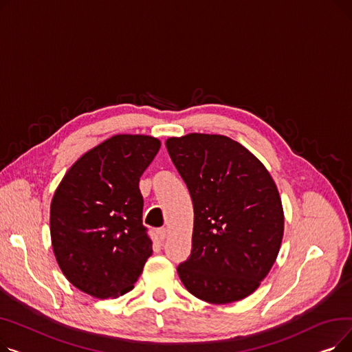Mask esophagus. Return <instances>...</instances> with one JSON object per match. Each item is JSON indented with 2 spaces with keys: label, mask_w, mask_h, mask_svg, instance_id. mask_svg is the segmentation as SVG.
I'll list each match as a JSON object with an SVG mask.
<instances>
[{
  "label": "esophagus",
  "mask_w": 352,
  "mask_h": 352,
  "mask_svg": "<svg viewBox=\"0 0 352 352\" xmlns=\"http://www.w3.org/2000/svg\"><path fill=\"white\" fill-rule=\"evenodd\" d=\"M166 232H168V231H166V228H158L157 230V236L161 239V241H164V239L166 238Z\"/></svg>",
  "instance_id": "1"
}]
</instances>
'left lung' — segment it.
Returning a JSON list of instances; mask_svg holds the SVG:
<instances>
[{
  "label": "left lung",
  "instance_id": "left-lung-1",
  "mask_svg": "<svg viewBox=\"0 0 352 352\" xmlns=\"http://www.w3.org/2000/svg\"><path fill=\"white\" fill-rule=\"evenodd\" d=\"M165 145L194 206L191 255L177 268L184 287L210 304L248 297L274 265L284 235L272 177L226 135L194 133Z\"/></svg>",
  "mask_w": 352,
  "mask_h": 352
}]
</instances>
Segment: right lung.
<instances>
[{
	"label": "right lung",
	"mask_w": 352,
	"mask_h": 352,
	"mask_svg": "<svg viewBox=\"0 0 352 352\" xmlns=\"http://www.w3.org/2000/svg\"><path fill=\"white\" fill-rule=\"evenodd\" d=\"M161 146L150 135L118 134L78 158L51 201L50 231L65 278L96 298L134 288L153 241L142 226L140 177Z\"/></svg>",
	"instance_id": "obj_1"
}]
</instances>
